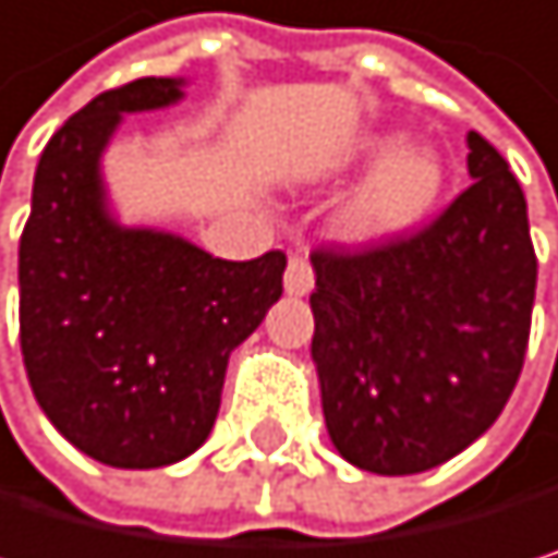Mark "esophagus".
Masks as SVG:
<instances>
[{"mask_svg": "<svg viewBox=\"0 0 558 558\" xmlns=\"http://www.w3.org/2000/svg\"><path fill=\"white\" fill-rule=\"evenodd\" d=\"M284 288H288V294H294V298L314 291V264H311L307 254H291L288 270H284Z\"/></svg>", "mask_w": 558, "mask_h": 558, "instance_id": "1", "label": "esophagus"}]
</instances>
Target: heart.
<instances>
[{"instance_id": "b5f03b06", "label": "heart", "mask_w": 558, "mask_h": 558, "mask_svg": "<svg viewBox=\"0 0 558 558\" xmlns=\"http://www.w3.org/2000/svg\"><path fill=\"white\" fill-rule=\"evenodd\" d=\"M361 154L385 157L348 204L344 223L357 241L398 238L432 210L441 190V163L422 143L388 149V140H368Z\"/></svg>"}]
</instances>
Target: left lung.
<instances>
[{"label":"left lung","mask_w":558,"mask_h":558,"mask_svg":"<svg viewBox=\"0 0 558 558\" xmlns=\"http://www.w3.org/2000/svg\"><path fill=\"white\" fill-rule=\"evenodd\" d=\"M469 173L418 230L311 254L325 425L364 472L415 475L459 456L522 375L535 301L525 194L475 130Z\"/></svg>","instance_id":"8db88e82"}]
</instances>
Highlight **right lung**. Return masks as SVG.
I'll return each instance as SVG.
<instances>
[{
  "label": "right lung",
  "mask_w": 558,
  "mask_h": 558,
  "mask_svg": "<svg viewBox=\"0 0 558 558\" xmlns=\"http://www.w3.org/2000/svg\"><path fill=\"white\" fill-rule=\"evenodd\" d=\"M180 80L106 89L46 143L19 238V344L46 418L113 469H160L207 441L230 351L284 294V251L223 260L173 233L123 230L99 154L123 113Z\"/></svg>",
  "instance_id": "1"
}]
</instances>
